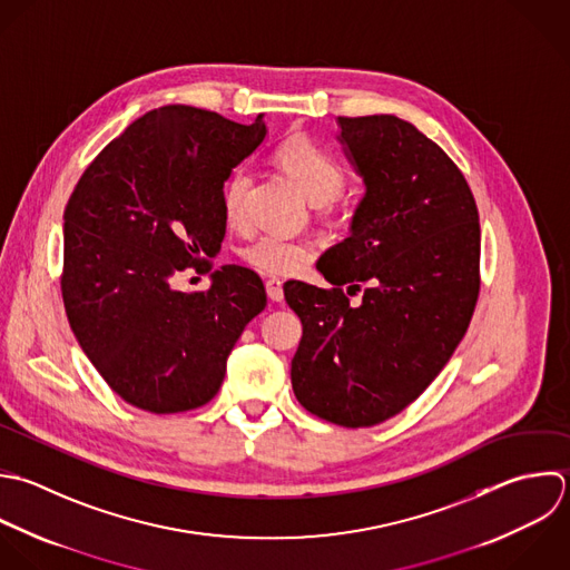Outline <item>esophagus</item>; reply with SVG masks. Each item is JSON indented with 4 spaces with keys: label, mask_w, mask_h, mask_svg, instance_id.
I'll list each match as a JSON object with an SVG mask.
<instances>
[{
    "label": "esophagus",
    "mask_w": 570,
    "mask_h": 570,
    "mask_svg": "<svg viewBox=\"0 0 570 570\" xmlns=\"http://www.w3.org/2000/svg\"><path fill=\"white\" fill-rule=\"evenodd\" d=\"M266 293H268V297H271L273 302H282V299H284L282 282H279V279H275V277L266 279Z\"/></svg>",
    "instance_id": "1"
}]
</instances>
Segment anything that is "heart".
<instances>
[{"mask_svg": "<svg viewBox=\"0 0 570 570\" xmlns=\"http://www.w3.org/2000/svg\"><path fill=\"white\" fill-rule=\"evenodd\" d=\"M275 155L282 168L291 175V179L315 204L335 199L346 184V173L340 161L324 146L306 135H293L284 139L277 146ZM250 184V170L244 166L235 168L226 177L222 186V208L230 224H242L246 219ZM242 257L259 273L291 275L313 259V246L304 239L262 235L242 250Z\"/></svg>", "mask_w": 570, "mask_h": 570, "instance_id": "1", "label": "heart"}]
</instances>
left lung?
<instances>
[{"mask_svg":"<svg viewBox=\"0 0 570 570\" xmlns=\"http://www.w3.org/2000/svg\"><path fill=\"white\" fill-rule=\"evenodd\" d=\"M340 126L366 197L317 262L331 286L284 284L302 320L291 382L308 413L364 429L413 404L466 335L482 239L473 190L433 139L395 115Z\"/></svg>","mask_w":570,"mask_h":570,"instance_id":"1","label":"left lung"}]
</instances>
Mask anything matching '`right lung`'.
<instances>
[{"label":"right lung","mask_w":570,"mask_h":570,"mask_svg":"<svg viewBox=\"0 0 570 570\" xmlns=\"http://www.w3.org/2000/svg\"><path fill=\"white\" fill-rule=\"evenodd\" d=\"M253 124L170 104L137 117L86 166L63 210L61 297L70 328L130 406L155 415L210 402L244 326L264 311L262 277L222 266L206 291L173 288L208 273L222 248V186L264 139Z\"/></svg>","instance_id":"add662e5"}]
</instances>
